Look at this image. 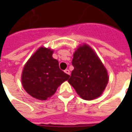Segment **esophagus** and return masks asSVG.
<instances>
[{"instance_id":"34e87169","label":"esophagus","mask_w":132,"mask_h":132,"mask_svg":"<svg viewBox=\"0 0 132 132\" xmlns=\"http://www.w3.org/2000/svg\"><path fill=\"white\" fill-rule=\"evenodd\" d=\"M64 72L66 73V74H68V75H70V71H69V69H66L65 71H64Z\"/></svg>"}]
</instances>
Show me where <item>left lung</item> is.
<instances>
[{"label": "left lung", "instance_id": "left-lung-1", "mask_svg": "<svg viewBox=\"0 0 132 132\" xmlns=\"http://www.w3.org/2000/svg\"><path fill=\"white\" fill-rule=\"evenodd\" d=\"M74 69L68 80L82 99L92 100L99 97L105 90L109 76L104 64L92 47L83 44L73 53Z\"/></svg>", "mask_w": 132, "mask_h": 132}]
</instances>
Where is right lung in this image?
Here are the masks:
<instances>
[{
    "instance_id": "add662e5",
    "label": "right lung",
    "mask_w": 132,
    "mask_h": 132,
    "mask_svg": "<svg viewBox=\"0 0 132 132\" xmlns=\"http://www.w3.org/2000/svg\"><path fill=\"white\" fill-rule=\"evenodd\" d=\"M54 50L41 46L24 64L21 76L22 85L35 99L46 100L70 76L59 69V61L52 56Z\"/></svg>"
}]
</instances>
